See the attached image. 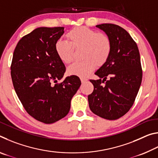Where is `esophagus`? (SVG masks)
<instances>
[{
    "instance_id": "esophagus-1",
    "label": "esophagus",
    "mask_w": 158,
    "mask_h": 158,
    "mask_svg": "<svg viewBox=\"0 0 158 158\" xmlns=\"http://www.w3.org/2000/svg\"><path fill=\"white\" fill-rule=\"evenodd\" d=\"M81 83H85L87 81V79L84 78V77H81Z\"/></svg>"
}]
</instances>
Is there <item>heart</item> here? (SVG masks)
Wrapping results in <instances>:
<instances>
[{"label": "heart", "mask_w": 158, "mask_h": 158, "mask_svg": "<svg viewBox=\"0 0 158 158\" xmlns=\"http://www.w3.org/2000/svg\"><path fill=\"white\" fill-rule=\"evenodd\" d=\"M68 42L58 40L55 50L63 63L73 60L74 50L81 49V61L73 63L68 69L72 75L85 77L94 70L96 65L102 66L110 56L112 44L107 35L96 32L85 26L72 29L66 35Z\"/></svg>", "instance_id": "heart-1"}]
</instances>
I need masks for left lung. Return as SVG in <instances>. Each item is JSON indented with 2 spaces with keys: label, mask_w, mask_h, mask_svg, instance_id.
Returning <instances> with one entry per match:
<instances>
[{
  "label": "left lung",
  "mask_w": 158,
  "mask_h": 158,
  "mask_svg": "<svg viewBox=\"0 0 158 158\" xmlns=\"http://www.w3.org/2000/svg\"><path fill=\"white\" fill-rule=\"evenodd\" d=\"M110 37L112 49L105 64L90 79L94 90L89 95L93 113L107 120H116L132 107L142 80L140 54L137 43L121 26L113 23L96 26Z\"/></svg>",
  "instance_id": "8db88e82"
}]
</instances>
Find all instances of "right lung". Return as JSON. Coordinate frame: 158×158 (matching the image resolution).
Listing matches in <instances>:
<instances>
[{"mask_svg":"<svg viewBox=\"0 0 158 158\" xmlns=\"http://www.w3.org/2000/svg\"><path fill=\"white\" fill-rule=\"evenodd\" d=\"M63 33V27H40L26 35L15 47L10 67L15 92L25 110L46 124L68 114L72 98L81 84L75 75L60 81L65 66L55 44Z\"/></svg>","mask_w":158,"mask_h":158,"instance_id":"obj_1","label":"right lung"}]
</instances>
